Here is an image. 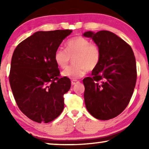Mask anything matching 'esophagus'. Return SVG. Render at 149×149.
Masks as SVG:
<instances>
[{"label": "esophagus", "mask_w": 149, "mask_h": 149, "mask_svg": "<svg viewBox=\"0 0 149 149\" xmlns=\"http://www.w3.org/2000/svg\"><path fill=\"white\" fill-rule=\"evenodd\" d=\"M79 83V81H77V80H72V81H71V84H72V85L77 84V83Z\"/></svg>", "instance_id": "esophagus-1"}]
</instances>
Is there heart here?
Wrapping results in <instances>:
<instances>
[{
    "mask_svg": "<svg viewBox=\"0 0 149 149\" xmlns=\"http://www.w3.org/2000/svg\"><path fill=\"white\" fill-rule=\"evenodd\" d=\"M66 49L58 47L54 54V60L60 68H66L70 58H73L71 65L62 72L66 78L77 80L84 77L87 70H94L98 66L101 52L96 45L83 36H76L69 39L66 43Z\"/></svg>",
    "mask_w": 149,
    "mask_h": 149,
    "instance_id": "1",
    "label": "heart"
}]
</instances>
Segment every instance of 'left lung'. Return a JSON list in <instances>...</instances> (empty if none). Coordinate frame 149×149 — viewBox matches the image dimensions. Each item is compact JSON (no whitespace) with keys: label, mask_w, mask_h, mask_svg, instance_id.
Listing matches in <instances>:
<instances>
[{"label":"left lung","mask_w":149,"mask_h":149,"mask_svg":"<svg viewBox=\"0 0 149 149\" xmlns=\"http://www.w3.org/2000/svg\"><path fill=\"white\" fill-rule=\"evenodd\" d=\"M101 52L97 68L91 77L83 80L85 107L100 120L115 118L129 104L136 82V64L133 50L127 42L113 32L102 30L85 32Z\"/></svg>","instance_id":"left-lung-1"}]
</instances>
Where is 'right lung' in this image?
Masks as SVG:
<instances>
[{"label":"right lung","instance_id":"right-lung-1","mask_svg":"<svg viewBox=\"0 0 149 149\" xmlns=\"http://www.w3.org/2000/svg\"><path fill=\"white\" fill-rule=\"evenodd\" d=\"M70 30L38 31L18 45L11 59L9 83L16 103L24 115L47 123L62 113L70 79L60 77L54 54Z\"/></svg>","mask_w":149,"mask_h":149}]
</instances>
